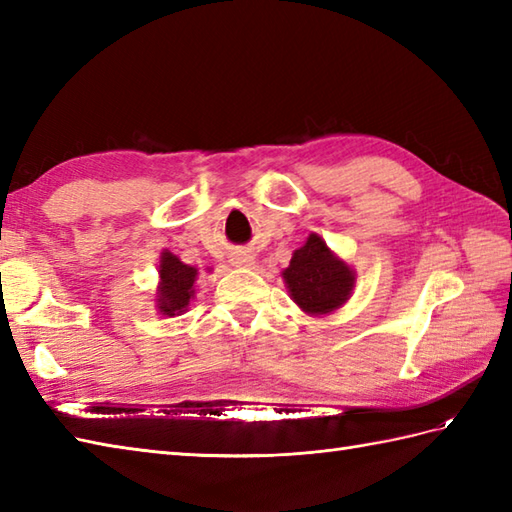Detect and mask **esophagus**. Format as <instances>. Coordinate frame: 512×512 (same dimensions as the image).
Returning <instances> with one entry per match:
<instances>
[{"label":"esophagus","mask_w":512,"mask_h":512,"mask_svg":"<svg viewBox=\"0 0 512 512\" xmlns=\"http://www.w3.org/2000/svg\"><path fill=\"white\" fill-rule=\"evenodd\" d=\"M231 264L237 266V268H250V266L255 264V257L250 255V253H246V250H239V253H235L231 257Z\"/></svg>","instance_id":"1"}]
</instances>
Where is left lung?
<instances>
[{
    "mask_svg": "<svg viewBox=\"0 0 512 512\" xmlns=\"http://www.w3.org/2000/svg\"><path fill=\"white\" fill-rule=\"evenodd\" d=\"M281 277L290 299L310 317H325L343 308L356 288V270L319 233H310L306 244L292 253Z\"/></svg>",
    "mask_w": 512,
    "mask_h": 512,
    "instance_id": "8db88e82",
    "label": "left lung"
}]
</instances>
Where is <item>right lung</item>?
Returning a JSON list of instances; mask_svg holds the SVG:
<instances>
[{"mask_svg": "<svg viewBox=\"0 0 512 512\" xmlns=\"http://www.w3.org/2000/svg\"><path fill=\"white\" fill-rule=\"evenodd\" d=\"M198 268L180 262L171 250H162L158 264V286H156V310L165 317H180L189 310V303L195 297V281Z\"/></svg>", "mask_w": 512, "mask_h": 512, "instance_id": "right-lung-1", "label": "right lung"}]
</instances>
